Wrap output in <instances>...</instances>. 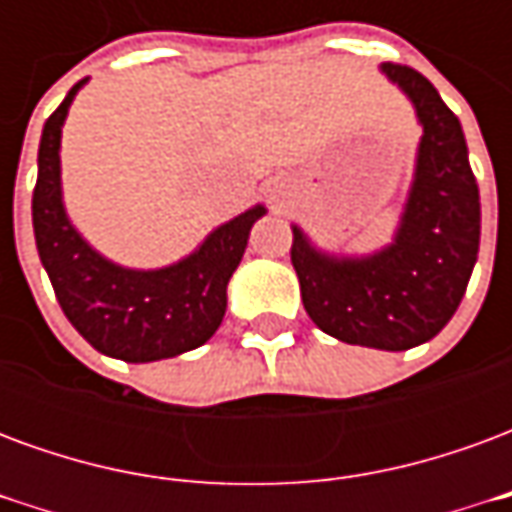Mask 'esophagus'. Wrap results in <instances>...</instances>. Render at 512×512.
<instances>
[{
	"mask_svg": "<svg viewBox=\"0 0 512 512\" xmlns=\"http://www.w3.org/2000/svg\"><path fill=\"white\" fill-rule=\"evenodd\" d=\"M288 197H290L288 180L274 178L271 183H268V200L274 202V208H282V205L288 202Z\"/></svg>",
	"mask_w": 512,
	"mask_h": 512,
	"instance_id": "1",
	"label": "esophagus"
}]
</instances>
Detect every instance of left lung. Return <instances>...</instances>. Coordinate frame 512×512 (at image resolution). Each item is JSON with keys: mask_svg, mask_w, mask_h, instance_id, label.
Listing matches in <instances>:
<instances>
[{"mask_svg": "<svg viewBox=\"0 0 512 512\" xmlns=\"http://www.w3.org/2000/svg\"><path fill=\"white\" fill-rule=\"evenodd\" d=\"M422 128L414 178L392 241L367 255H334L293 224L290 260L312 323L334 340L408 351L433 340L458 310L480 249V191L461 120L406 65H381Z\"/></svg>", "mask_w": 512, "mask_h": 512, "instance_id": "8db88e82", "label": "left lung"}]
</instances>
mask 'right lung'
Masks as SVG:
<instances>
[{
    "label": "right lung",
    "mask_w": 512,
    "mask_h": 512,
    "mask_svg": "<svg viewBox=\"0 0 512 512\" xmlns=\"http://www.w3.org/2000/svg\"><path fill=\"white\" fill-rule=\"evenodd\" d=\"M46 120L38 147L32 227L40 263L65 318L98 354L145 365L208 343L227 310V282L241 263L252 224L266 205H252L205 235L194 252L161 268H126L104 257L73 227L62 200L60 142L73 98Z\"/></svg>",
    "instance_id": "1"
}]
</instances>
